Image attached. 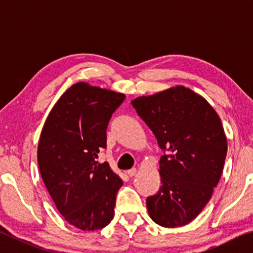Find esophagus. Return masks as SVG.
Wrapping results in <instances>:
<instances>
[{"mask_svg":"<svg viewBox=\"0 0 253 253\" xmlns=\"http://www.w3.org/2000/svg\"><path fill=\"white\" fill-rule=\"evenodd\" d=\"M126 173H127L128 176L132 177V176H134V175H136V173H137V169H136L135 168H134V169H128Z\"/></svg>","mask_w":253,"mask_h":253,"instance_id":"1","label":"esophagus"}]
</instances>
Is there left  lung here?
<instances>
[{"label": "left lung", "mask_w": 253, "mask_h": 253, "mask_svg": "<svg viewBox=\"0 0 253 253\" xmlns=\"http://www.w3.org/2000/svg\"><path fill=\"white\" fill-rule=\"evenodd\" d=\"M131 105L164 153L162 185L146 200L149 215L165 228L190 223L211 199L223 170L228 146L220 117L204 98L182 85L136 98Z\"/></svg>", "instance_id": "1"}]
</instances>
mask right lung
Masks as SVG:
<instances>
[{"label": "right lung", "instance_id": "add662e5", "mask_svg": "<svg viewBox=\"0 0 253 253\" xmlns=\"http://www.w3.org/2000/svg\"><path fill=\"white\" fill-rule=\"evenodd\" d=\"M125 95L78 83L50 111L38 146L41 177L68 223L84 231L105 228L114 217L123 185L98 154L107 146V127Z\"/></svg>", "mask_w": 253, "mask_h": 253}]
</instances>
